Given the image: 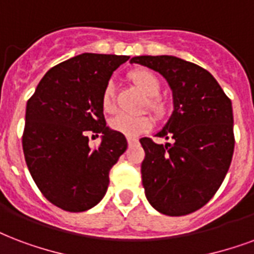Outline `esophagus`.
Instances as JSON below:
<instances>
[{
    "mask_svg": "<svg viewBox=\"0 0 254 254\" xmlns=\"http://www.w3.org/2000/svg\"><path fill=\"white\" fill-rule=\"evenodd\" d=\"M135 142H137V140H135V138H130V137H129V138H127V144H129V145L135 144Z\"/></svg>",
    "mask_w": 254,
    "mask_h": 254,
    "instance_id": "esophagus-1",
    "label": "esophagus"
}]
</instances>
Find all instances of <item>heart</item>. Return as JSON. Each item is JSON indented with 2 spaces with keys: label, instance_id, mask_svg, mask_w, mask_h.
Segmentation results:
<instances>
[{
  "label": "heart",
  "instance_id": "obj_1",
  "mask_svg": "<svg viewBox=\"0 0 254 254\" xmlns=\"http://www.w3.org/2000/svg\"><path fill=\"white\" fill-rule=\"evenodd\" d=\"M129 77L134 82L135 86L140 89L145 96H148L146 104H148V109L150 110V113L158 120L166 117L169 113V105L162 97L158 96V93L161 90V82L157 78V75L146 69H138V70L131 71ZM101 105L105 113H113L116 110L114 85L112 82H108L102 90ZM110 127L113 130L119 131L127 137H137L152 127V121L148 116L133 117L127 114H120L116 119L112 120Z\"/></svg>",
  "mask_w": 254,
  "mask_h": 254
}]
</instances>
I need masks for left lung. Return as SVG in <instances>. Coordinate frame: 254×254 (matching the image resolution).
Returning <instances> with one entry per match:
<instances>
[{"mask_svg": "<svg viewBox=\"0 0 254 254\" xmlns=\"http://www.w3.org/2000/svg\"><path fill=\"white\" fill-rule=\"evenodd\" d=\"M130 63L158 71L173 93V113L156 134L173 144L140 140L145 196L166 216L196 212L221 187L232 162V102L216 78L196 64L174 56H138Z\"/></svg>", "mask_w": 254, "mask_h": 254, "instance_id": "left-lung-1", "label": "left lung"}]
</instances>
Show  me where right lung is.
Wrapping results in <instances>:
<instances>
[{"instance_id":"right-lung-1","label":"right lung","mask_w":254,"mask_h":254,"mask_svg":"<svg viewBox=\"0 0 254 254\" xmlns=\"http://www.w3.org/2000/svg\"><path fill=\"white\" fill-rule=\"evenodd\" d=\"M127 56L82 53L42 77L26 104L22 149L34 183L66 212H85L105 196L109 172L127 148L125 135L106 127L101 94ZM101 132L102 144L87 135Z\"/></svg>"}]
</instances>
